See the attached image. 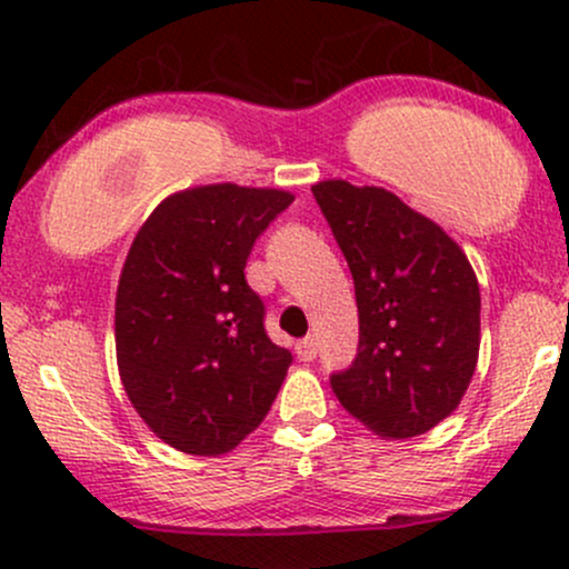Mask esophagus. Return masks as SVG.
Segmentation results:
<instances>
[{
  "label": "esophagus",
  "mask_w": 569,
  "mask_h": 569,
  "mask_svg": "<svg viewBox=\"0 0 569 569\" xmlns=\"http://www.w3.org/2000/svg\"><path fill=\"white\" fill-rule=\"evenodd\" d=\"M316 353H318V346H316L313 337H305V340L297 342V356L302 361H313Z\"/></svg>",
  "instance_id": "obj_1"
}]
</instances>
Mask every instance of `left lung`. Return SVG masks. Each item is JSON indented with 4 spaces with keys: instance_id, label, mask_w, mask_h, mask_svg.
<instances>
[{
    "instance_id": "obj_1",
    "label": "left lung",
    "mask_w": 569,
    "mask_h": 569,
    "mask_svg": "<svg viewBox=\"0 0 569 569\" xmlns=\"http://www.w3.org/2000/svg\"><path fill=\"white\" fill-rule=\"evenodd\" d=\"M313 197L353 274L359 353L332 376L342 408L405 440L459 408L480 348V289L453 237L397 193L321 180Z\"/></svg>"
}]
</instances>
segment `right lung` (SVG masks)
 <instances>
[{
    "mask_svg": "<svg viewBox=\"0 0 569 569\" xmlns=\"http://www.w3.org/2000/svg\"><path fill=\"white\" fill-rule=\"evenodd\" d=\"M295 202L283 189L174 191L137 232L116 295V359L129 402L167 446L221 457L270 413L291 353L264 332L246 283L256 237Z\"/></svg>",
    "mask_w": 569,
    "mask_h": 569,
    "instance_id": "obj_1",
    "label": "right lung"
}]
</instances>
